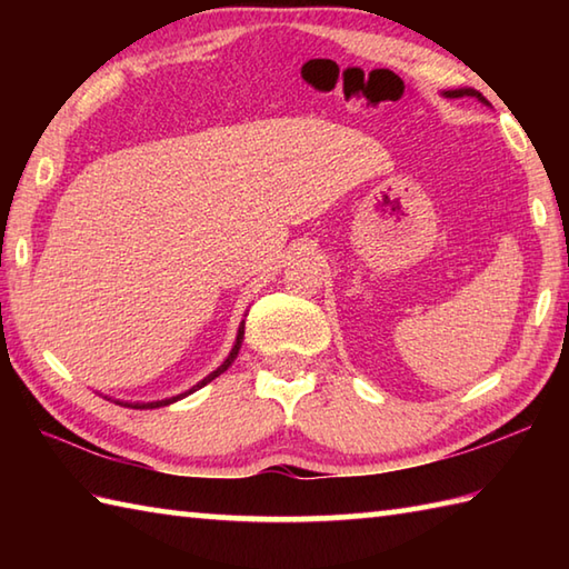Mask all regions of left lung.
<instances>
[{
    "label": "left lung",
    "instance_id": "obj_1",
    "mask_svg": "<svg viewBox=\"0 0 569 569\" xmlns=\"http://www.w3.org/2000/svg\"><path fill=\"white\" fill-rule=\"evenodd\" d=\"M445 98H477V100H481V102H487V98L485 94H481L479 90H471V88H459V90H447V92H442Z\"/></svg>",
    "mask_w": 569,
    "mask_h": 569
}]
</instances>
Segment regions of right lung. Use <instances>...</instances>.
Listing matches in <instances>:
<instances>
[{
  "label": "right lung",
  "mask_w": 569,
  "mask_h": 569,
  "mask_svg": "<svg viewBox=\"0 0 569 569\" xmlns=\"http://www.w3.org/2000/svg\"><path fill=\"white\" fill-rule=\"evenodd\" d=\"M241 340H244V322H241L239 325V332H237V342H234V347H232V352H229V357L222 361V367H217L212 373H210V377H204L198 386H192V389L190 391H186V393H180V396H173V398H166V401H156V403H134V408H159V406H168V403H173V401H178V398H186L188 393H192V391H198V389H202V386L204 383H210L212 379H217V377H220V373L222 371H227L229 369V365H232V361L237 359V355H239V347H241ZM119 403V401H117ZM127 406V403H124ZM131 406V403H129Z\"/></svg>",
  "instance_id": "add662e5"
}]
</instances>
